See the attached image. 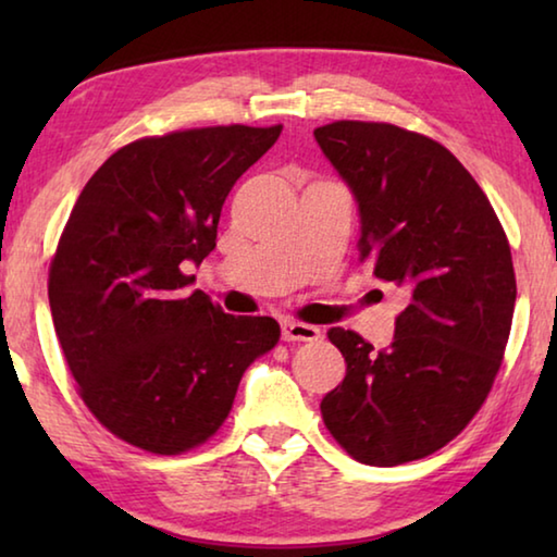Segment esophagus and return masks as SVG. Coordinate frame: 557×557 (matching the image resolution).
<instances>
[{"instance_id":"34e87169","label":"esophagus","mask_w":557,"mask_h":557,"mask_svg":"<svg viewBox=\"0 0 557 557\" xmlns=\"http://www.w3.org/2000/svg\"><path fill=\"white\" fill-rule=\"evenodd\" d=\"M322 336V329L305 324V322H295V319H285L282 322V338L285 342H317Z\"/></svg>"}]
</instances>
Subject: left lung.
I'll return each instance as SVG.
<instances>
[{
  "label": "left lung",
  "mask_w": 557,
  "mask_h": 557,
  "mask_svg": "<svg viewBox=\"0 0 557 557\" xmlns=\"http://www.w3.org/2000/svg\"><path fill=\"white\" fill-rule=\"evenodd\" d=\"M314 139L358 203L361 260L410 295L383 351L329 329L346 379L322 418L361 465H405L455 440L492 391L516 307L511 248L474 176L435 139L358 120Z\"/></svg>",
  "instance_id": "8db88e82"
}]
</instances>
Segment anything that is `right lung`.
Wrapping results in <instances>:
<instances>
[{
	"mask_svg": "<svg viewBox=\"0 0 557 557\" xmlns=\"http://www.w3.org/2000/svg\"><path fill=\"white\" fill-rule=\"evenodd\" d=\"M275 127H199L117 149L75 201L49 270L55 336L88 410L112 435L182 455L215 435L248 366L280 342L270 317H233L184 262L215 248L225 196Z\"/></svg>",
	"mask_w": 557,
	"mask_h": 557,
	"instance_id": "1",
	"label": "right lung"
}]
</instances>
